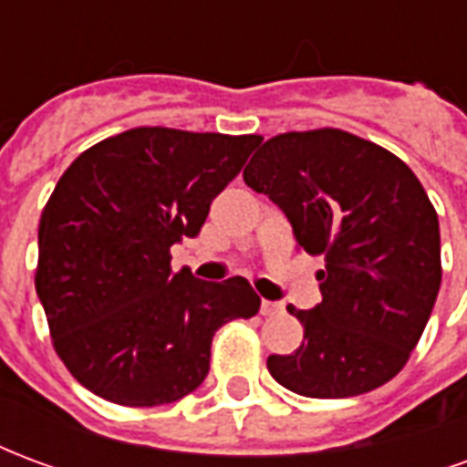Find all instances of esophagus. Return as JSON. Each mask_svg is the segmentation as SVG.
Listing matches in <instances>:
<instances>
[{
    "label": "esophagus",
    "mask_w": 467,
    "mask_h": 467,
    "mask_svg": "<svg viewBox=\"0 0 467 467\" xmlns=\"http://www.w3.org/2000/svg\"><path fill=\"white\" fill-rule=\"evenodd\" d=\"M260 313L267 317V315H277L283 313V305L280 303H270V300H263V305H260Z\"/></svg>",
    "instance_id": "1"
}]
</instances>
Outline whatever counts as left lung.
I'll use <instances>...</instances> for the list:
<instances>
[{"label": "left lung", "mask_w": 467, "mask_h": 467, "mask_svg": "<svg viewBox=\"0 0 467 467\" xmlns=\"http://www.w3.org/2000/svg\"><path fill=\"white\" fill-rule=\"evenodd\" d=\"M243 177L283 210L305 253L325 257L323 303L287 307L303 323V345L270 355V375L305 398L385 385L410 358L441 290V227L420 180L343 130L277 134Z\"/></svg>", "instance_id": "8db88e82"}]
</instances>
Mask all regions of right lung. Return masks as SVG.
<instances>
[{"mask_svg":"<svg viewBox=\"0 0 467 467\" xmlns=\"http://www.w3.org/2000/svg\"><path fill=\"white\" fill-rule=\"evenodd\" d=\"M257 134L134 127L69 164L39 220L36 295L57 355L99 398L167 405L197 390L213 335L253 317L244 277L174 273L170 247L197 237Z\"/></svg>","mask_w":467,"mask_h":467,"instance_id":"add662e5","label":"right lung"}]
</instances>
